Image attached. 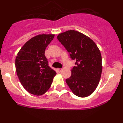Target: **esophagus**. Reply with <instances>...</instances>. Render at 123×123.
I'll return each instance as SVG.
<instances>
[{"mask_svg":"<svg viewBox=\"0 0 123 123\" xmlns=\"http://www.w3.org/2000/svg\"><path fill=\"white\" fill-rule=\"evenodd\" d=\"M62 71V69H60V68H58V69H57V71H58V72H61Z\"/></svg>","mask_w":123,"mask_h":123,"instance_id":"1","label":"esophagus"}]
</instances>
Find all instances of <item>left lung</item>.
I'll return each mask as SVG.
<instances>
[{
  "instance_id": "obj_1",
  "label": "left lung",
  "mask_w": 123,
  "mask_h": 123,
  "mask_svg": "<svg viewBox=\"0 0 123 123\" xmlns=\"http://www.w3.org/2000/svg\"><path fill=\"white\" fill-rule=\"evenodd\" d=\"M57 39L76 61L71 76L66 79V82L76 96H89L98 86L102 74L99 49L91 38L74 30L59 34Z\"/></svg>"
}]
</instances>
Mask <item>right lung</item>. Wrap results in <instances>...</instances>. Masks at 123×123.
<instances>
[{"instance_id": "right-lung-1", "label": "right lung", "mask_w": 123, "mask_h": 123, "mask_svg": "<svg viewBox=\"0 0 123 123\" xmlns=\"http://www.w3.org/2000/svg\"><path fill=\"white\" fill-rule=\"evenodd\" d=\"M55 34H39L27 41L15 59V68L19 81L28 92L43 95L49 89L56 72L49 67L45 56L47 45Z\"/></svg>"}]
</instances>
